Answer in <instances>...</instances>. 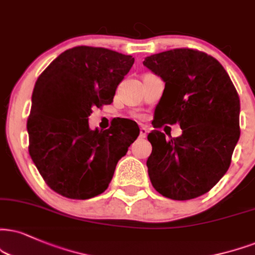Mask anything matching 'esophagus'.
<instances>
[{
  "label": "esophagus",
  "mask_w": 255,
  "mask_h": 255,
  "mask_svg": "<svg viewBox=\"0 0 255 255\" xmlns=\"http://www.w3.org/2000/svg\"><path fill=\"white\" fill-rule=\"evenodd\" d=\"M146 134H147V128H146L145 127L140 128V130H139V137H140V138H145Z\"/></svg>",
  "instance_id": "obj_1"
}]
</instances>
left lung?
<instances>
[{"instance_id": "obj_1", "label": "left lung", "mask_w": 255, "mask_h": 255, "mask_svg": "<svg viewBox=\"0 0 255 255\" xmlns=\"http://www.w3.org/2000/svg\"><path fill=\"white\" fill-rule=\"evenodd\" d=\"M143 65L165 83L153 128L180 124L181 136L152 130L146 161L153 188L184 201L206 194L231 165L240 137V99L222 65L206 53L180 48L145 58Z\"/></svg>"}]
</instances>
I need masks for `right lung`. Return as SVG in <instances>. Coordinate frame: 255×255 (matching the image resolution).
<instances>
[{"label":"right lung","mask_w":255,"mask_h":255,"mask_svg":"<svg viewBox=\"0 0 255 255\" xmlns=\"http://www.w3.org/2000/svg\"><path fill=\"white\" fill-rule=\"evenodd\" d=\"M134 62L131 55L78 46L61 53L37 78L27 122L29 155L55 193L87 200L108 189L116 165L139 134L130 119L91 130L92 108L111 104Z\"/></svg>","instance_id":"1"}]
</instances>
